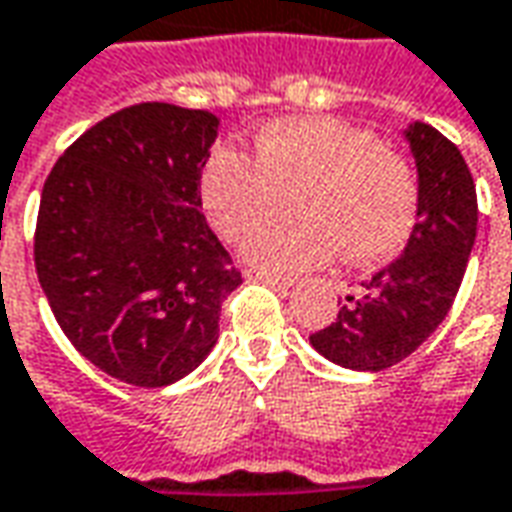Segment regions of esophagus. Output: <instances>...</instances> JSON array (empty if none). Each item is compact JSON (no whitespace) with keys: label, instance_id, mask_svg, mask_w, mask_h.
Returning <instances> with one entry per match:
<instances>
[{"label":"esophagus","instance_id":"obj_1","mask_svg":"<svg viewBox=\"0 0 512 512\" xmlns=\"http://www.w3.org/2000/svg\"><path fill=\"white\" fill-rule=\"evenodd\" d=\"M249 280H260V283H269V286H274L277 291L291 289L289 277H280V274H272V272H249Z\"/></svg>","mask_w":512,"mask_h":512}]
</instances>
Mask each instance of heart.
I'll return each instance as SVG.
<instances>
[{"label": "heart", "instance_id": "b5f03b06", "mask_svg": "<svg viewBox=\"0 0 512 512\" xmlns=\"http://www.w3.org/2000/svg\"><path fill=\"white\" fill-rule=\"evenodd\" d=\"M294 198L300 215L263 226L246 260L294 274L340 255L377 263L408 240L419 212L411 161L340 118H280L255 135V161L223 147L201 172V203L226 240L246 238Z\"/></svg>", "mask_w": 512, "mask_h": 512}]
</instances>
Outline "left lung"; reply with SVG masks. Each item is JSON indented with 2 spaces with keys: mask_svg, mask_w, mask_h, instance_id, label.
<instances>
[{
  "mask_svg": "<svg viewBox=\"0 0 512 512\" xmlns=\"http://www.w3.org/2000/svg\"><path fill=\"white\" fill-rule=\"evenodd\" d=\"M405 138L419 175L408 246L309 337L326 360L351 371H385L431 337L453 306L476 240V184L459 147L425 121H414Z\"/></svg>",
  "mask_w": 512,
  "mask_h": 512,
  "instance_id": "1",
  "label": "left lung"
}]
</instances>
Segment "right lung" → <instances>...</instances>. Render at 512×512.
<instances>
[{
	"mask_svg": "<svg viewBox=\"0 0 512 512\" xmlns=\"http://www.w3.org/2000/svg\"><path fill=\"white\" fill-rule=\"evenodd\" d=\"M218 118L164 101L107 115L47 175L36 274L67 340L104 374L164 388L218 343L243 283L201 212Z\"/></svg>",
	"mask_w": 512,
	"mask_h": 512,
	"instance_id": "right-lung-1",
	"label": "right lung"
}]
</instances>
